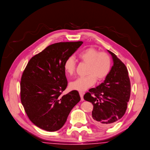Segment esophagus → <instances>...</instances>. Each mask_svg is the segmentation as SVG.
Listing matches in <instances>:
<instances>
[{
  "label": "esophagus",
  "instance_id": "34e87169",
  "mask_svg": "<svg viewBox=\"0 0 150 150\" xmlns=\"http://www.w3.org/2000/svg\"><path fill=\"white\" fill-rule=\"evenodd\" d=\"M79 94H80V98H81V101H83L84 100V97H83V92H81V91H79Z\"/></svg>",
  "mask_w": 150,
  "mask_h": 150
}]
</instances>
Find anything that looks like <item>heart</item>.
<instances>
[{
    "label": "heart",
    "mask_w": 150,
    "mask_h": 150,
    "mask_svg": "<svg viewBox=\"0 0 150 150\" xmlns=\"http://www.w3.org/2000/svg\"><path fill=\"white\" fill-rule=\"evenodd\" d=\"M78 59L88 64L86 76L79 77L71 81L69 87L72 90L84 91L95 84L96 79L100 81L108 75L111 70L112 62L108 54L99 52L93 47L85 48L78 54ZM64 71L71 75L76 69V62L73 56L66 59L64 64Z\"/></svg>",
    "instance_id": "heart-1"
}]
</instances>
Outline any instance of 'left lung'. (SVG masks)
<instances>
[{
    "label": "left lung",
    "mask_w": 150,
    "mask_h": 150,
    "mask_svg": "<svg viewBox=\"0 0 150 150\" xmlns=\"http://www.w3.org/2000/svg\"><path fill=\"white\" fill-rule=\"evenodd\" d=\"M113 65L103 83L89 89L84 100L93 105L92 119L98 126L110 127L124 115L131 95V83L126 65L112 52Z\"/></svg>",
    "instance_id": "left-lung-1"
}]
</instances>
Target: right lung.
<instances>
[{
    "label": "right lung",
    "instance_id": "add662e5",
    "mask_svg": "<svg viewBox=\"0 0 150 150\" xmlns=\"http://www.w3.org/2000/svg\"><path fill=\"white\" fill-rule=\"evenodd\" d=\"M82 41L56 43L32 57L21 81V100L30 121L48 132L60 129L80 100L78 91L62 96L67 85L64 64Z\"/></svg>",
    "mask_w": 150,
    "mask_h": 150
}]
</instances>
